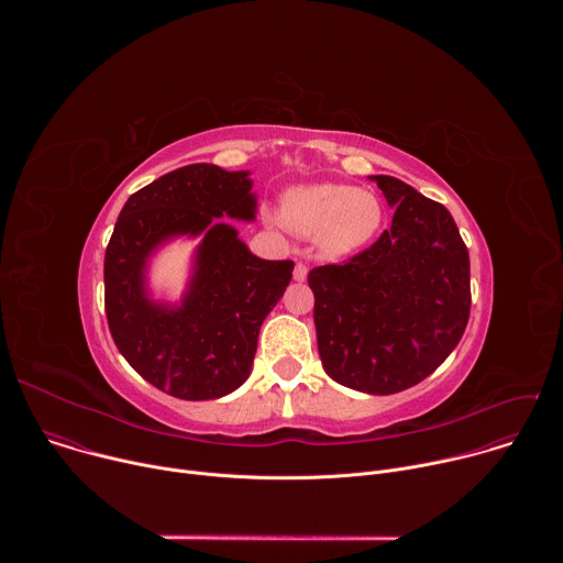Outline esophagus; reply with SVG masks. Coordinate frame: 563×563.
<instances>
[{
  "instance_id": "1",
  "label": "esophagus",
  "mask_w": 563,
  "mask_h": 563,
  "mask_svg": "<svg viewBox=\"0 0 563 563\" xmlns=\"http://www.w3.org/2000/svg\"><path fill=\"white\" fill-rule=\"evenodd\" d=\"M307 265L305 263H296V267H294V280L296 283H302V280H307Z\"/></svg>"
}]
</instances>
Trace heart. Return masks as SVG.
<instances>
[{"instance_id": "b5f03b06", "label": "heart", "mask_w": 563, "mask_h": 563, "mask_svg": "<svg viewBox=\"0 0 563 563\" xmlns=\"http://www.w3.org/2000/svg\"><path fill=\"white\" fill-rule=\"evenodd\" d=\"M280 220L294 233L313 235L328 258L347 256L367 245L383 222L380 200L347 185L291 187L280 198Z\"/></svg>"}]
</instances>
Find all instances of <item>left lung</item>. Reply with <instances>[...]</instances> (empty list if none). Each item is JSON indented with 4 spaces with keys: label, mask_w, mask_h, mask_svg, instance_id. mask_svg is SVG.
<instances>
[{
    "label": "left lung",
    "mask_w": 563,
    "mask_h": 563,
    "mask_svg": "<svg viewBox=\"0 0 563 563\" xmlns=\"http://www.w3.org/2000/svg\"><path fill=\"white\" fill-rule=\"evenodd\" d=\"M391 227L345 265L309 272L318 354L336 383L396 394L430 376L470 318V256L450 211L391 176H369Z\"/></svg>",
    "instance_id": "left-lung-1"
}]
</instances>
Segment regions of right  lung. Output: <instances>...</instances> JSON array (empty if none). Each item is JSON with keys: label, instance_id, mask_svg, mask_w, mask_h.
I'll return each instance as SVG.
<instances>
[{"label": "right lung", "instance_id": "add662e5", "mask_svg": "<svg viewBox=\"0 0 563 563\" xmlns=\"http://www.w3.org/2000/svg\"><path fill=\"white\" fill-rule=\"evenodd\" d=\"M250 172L187 165L135 191L120 211L104 254V307L129 365L176 398L209 400L252 374L263 320L285 294L294 263L263 261L222 218L254 220ZM199 238L180 303L153 301L152 254L169 239Z\"/></svg>", "mask_w": 563, "mask_h": 563}]
</instances>
